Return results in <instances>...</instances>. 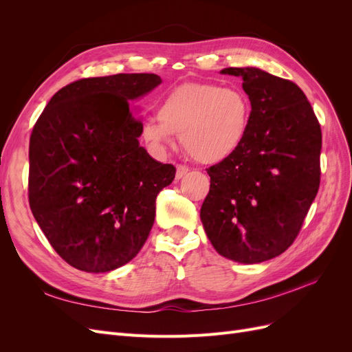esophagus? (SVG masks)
Segmentation results:
<instances>
[{
  "mask_svg": "<svg viewBox=\"0 0 352 352\" xmlns=\"http://www.w3.org/2000/svg\"><path fill=\"white\" fill-rule=\"evenodd\" d=\"M189 172V168L186 167V166H177L176 167V180H180V179H182L186 173Z\"/></svg>",
  "mask_w": 352,
  "mask_h": 352,
  "instance_id": "esophagus-1",
  "label": "esophagus"
}]
</instances>
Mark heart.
<instances>
[{
  "instance_id": "heart-1",
  "label": "heart",
  "mask_w": 352,
  "mask_h": 352,
  "mask_svg": "<svg viewBox=\"0 0 352 352\" xmlns=\"http://www.w3.org/2000/svg\"><path fill=\"white\" fill-rule=\"evenodd\" d=\"M251 100L241 88L217 83H184L158 105V117L142 124L141 136L157 153L176 145V135L197 162L216 164L230 158L247 140Z\"/></svg>"
}]
</instances>
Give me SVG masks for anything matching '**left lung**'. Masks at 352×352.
Wrapping results in <instances>:
<instances>
[{"label":"left lung","instance_id":"obj_1","mask_svg":"<svg viewBox=\"0 0 352 352\" xmlns=\"http://www.w3.org/2000/svg\"><path fill=\"white\" fill-rule=\"evenodd\" d=\"M220 73L242 79L252 117L239 151L207 168L199 217L220 255L257 264L289 248L302 226L320 185L322 131L294 82L258 67Z\"/></svg>","mask_w":352,"mask_h":352}]
</instances>
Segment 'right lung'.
<instances>
[{"mask_svg": "<svg viewBox=\"0 0 352 352\" xmlns=\"http://www.w3.org/2000/svg\"><path fill=\"white\" fill-rule=\"evenodd\" d=\"M162 82L153 73L76 80L50 100L32 131V214L74 269H119L150 235L155 198L176 168L140 145L142 119L131 104Z\"/></svg>", "mask_w": 352, "mask_h": 352, "instance_id": "1", "label": "right lung"}]
</instances>
